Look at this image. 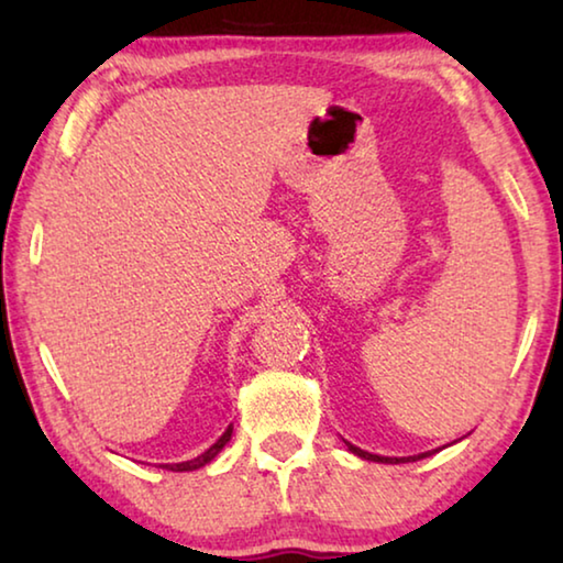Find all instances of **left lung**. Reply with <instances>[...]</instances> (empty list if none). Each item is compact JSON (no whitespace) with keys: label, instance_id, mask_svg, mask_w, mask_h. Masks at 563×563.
I'll list each match as a JSON object with an SVG mask.
<instances>
[{"label":"left lung","instance_id":"1","mask_svg":"<svg viewBox=\"0 0 563 563\" xmlns=\"http://www.w3.org/2000/svg\"><path fill=\"white\" fill-rule=\"evenodd\" d=\"M347 446H350V452H355L357 456H362V460H373V462H405V456H402V460H397V456H395V460H393V456H377V454L362 452V450H360V446H355V444H350V442H347ZM427 454H430V452H427ZM427 454L407 456V462H409V460H422V456H427Z\"/></svg>","mask_w":563,"mask_h":563}]
</instances>
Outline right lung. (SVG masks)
Returning <instances> with one entry per match:
<instances>
[{"mask_svg":"<svg viewBox=\"0 0 563 563\" xmlns=\"http://www.w3.org/2000/svg\"><path fill=\"white\" fill-rule=\"evenodd\" d=\"M231 434H233V427H228L221 440H218V442L211 446V450H206L201 456H196V460L180 462V464H161V466H166V470H170V472H194V470H201V466H206L208 462L213 460V456H216L218 452L223 450V446L228 444V440H231Z\"/></svg>","mask_w":563,"mask_h":563,"instance_id":"obj_1","label":"right lung"}]
</instances>
